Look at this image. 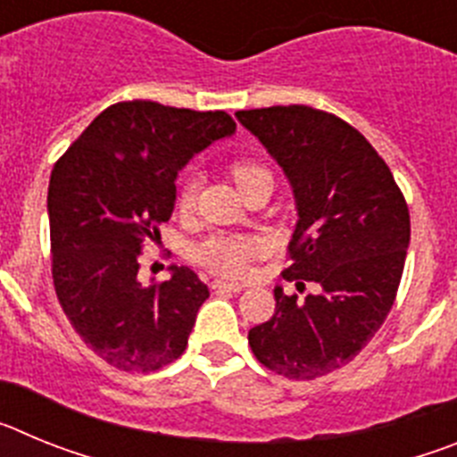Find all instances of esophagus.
I'll list each match as a JSON object with an SVG mask.
<instances>
[{
    "mask_svg": "<svg viewBox=\"0 0 457 457\" xmlns=\"http://www.w3.org/2000/svg\"><path fill=\"white\" fill-rule=\"evenodd\" d=\"M212 290H226V293H242V284H228V281H212Z\"/></svg>",
    "mask_w": 457,
    "mask_h": 457,
    "instance_id": "esophagus-1",
    "label": "esophagus"
}]
</instances>
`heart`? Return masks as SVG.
Here are the masks:
<instances>
[{
  "instance_id": "heart-1",
  "label": "heart",
  "mask_w": 457,
  "mask_h": 457,
  "mask_svg": "<svg viewBox=\"0 0 457 457\" xmlns=\"http://www.w3.org/2000/svg\"><path fill=\"white\" fill-rule=\"evenodd\" d=\"M231 176L236 180L237 189H245L247 185H252L258 179H268V169L258 167V164L247 162V160H240V162L231 164ZM196 204V180H187L183 183V187L179 189V205L180 212H189ZM261 253V242L253 240V237H212L199 249V261L210 268L212 272L224 274V277H242V274L249 270L252 258H256Z\"/></svg>"
}]
</instances>
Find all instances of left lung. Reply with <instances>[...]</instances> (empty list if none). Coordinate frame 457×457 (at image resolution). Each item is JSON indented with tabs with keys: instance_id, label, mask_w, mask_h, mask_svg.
Returning <instances> with one entry per match:
<instances>
[{
	"instance_id": "1",
	"label": "left lung",
	"mask_w": 457,
	"mask_h": 457,
	"mask_svg": "<svg viewBox=\"0 0 457 457\" xmlns=\"http://www.w3.org/2000/svg\"><path fill=\"white\" fill-rule=\"evenodd\" d=\"M284 169L297 208L286 278L316 295H284L249 329L263 366L316 379L353 361L395 300L410 247V212L385 160L338 116L306 104L236 112Z\"/></svg>"
}]
</instances>
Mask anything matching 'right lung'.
<instances>
[{
    "label": "right lung",
    "instance_id": "right-lung-1",
    "mask_svg": "<svg viewBox=\"0 0 457 457\" xmlns=\"http://www.w3.org/2000/svg\"><path fill=\"white\" fill-rule=\"evenodd\" d=\"M233 132L226 112L116 103L54 164L47 215L56 297L107 364L148 373L185 353L208 286L185 265L144 286L141 245L171 217L180 169Z\"/></svg>",
    "mask_w": 457,
    "mask_h": 457
}]
</instances>
